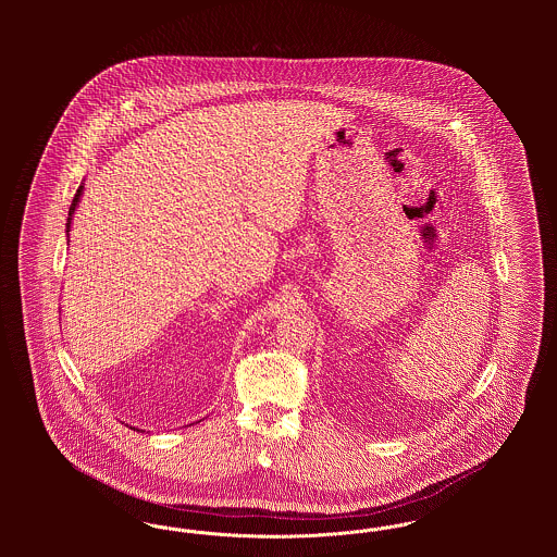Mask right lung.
Wrapping results in <instances>:
<instances>
[{
    "label": "right lung",
    "mask_w": 557,
    "mask_h": 557,
    "mask_svg": "<svg viewBox=\"0 0 557 557\" xmlns=\"http://www.w3.org/2000/svg\"><path fill=\"white\" fill-rule=\"evenodd\" d=\"M81 191H83V186L77 189V194H75V198H73V205H71V209H69V223H66V232H69V227H71V216H73L75 207H77V202H79Z\"/></svg>",
    "instance_id": "1"
}]
</instances>
